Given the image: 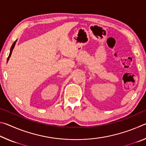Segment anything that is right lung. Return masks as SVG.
<instances>
[{"mask_svg":"<svg viewBox=\"0 0 146 146\" xmlns=\"http://www.w3.org/2000/svg\"><path fill=\"white\" fill-rule=\"evenodd\" d=\"M16 42H17V40H16L15 42H14L13 44V45H12V46H11V49H10V53H9V56H8V60H7V62L8 61V60H9V57H10V56H11V53H12V51H13V48H14V47H15V46Z\"/></svg>","mask_w":146,"mask_h":146,"instance_id":"right-lung-1","label":"right lung"}]
</instances>
